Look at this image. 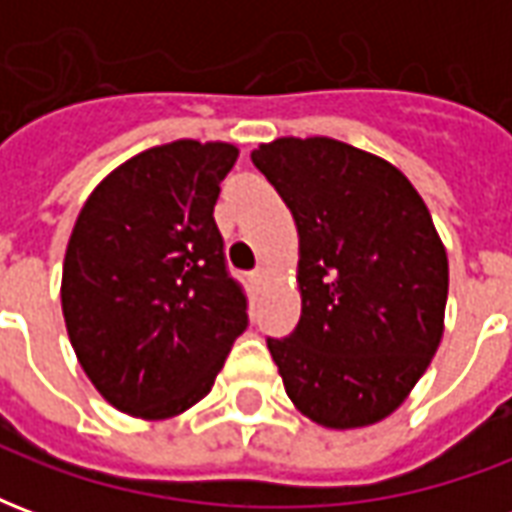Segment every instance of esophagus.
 Masks as SVG:
<instances>
[{
	"label": "esophagus",
	"instance_id": "1",
	"mask_svg": "<svg viewBox=\"0 0 512 512\" xmlns=\"http://www.w3.org/2000/svg\"><path fill=\"white\" fill-rule=\"evenodd\" d=\"M268 279H271L268 268H257V271H252V285H255V288H263V285H268Z\"/></svg>",
	"mask_w": 512,
	"mask_h": 512
}]
</instances>
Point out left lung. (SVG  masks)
Masks as SVG:
<instances>
[{"label":"left lung","mask_w":512,"mask_h":512,"mask_svg":"<svg viewBox=\"0 0 512 512\" xmlns=\"http://www.w3.org/2000/svg\"><path fill=\"white\" fill-rule=\"evenodd\" d=\"M252 164L299 230V326L268 340L285 392L323 428L376 425L444 334L450 268L428 205L395 164L329 136H282Z\"/></svg>","instance_id":"left-lung-1"}]
</instances>
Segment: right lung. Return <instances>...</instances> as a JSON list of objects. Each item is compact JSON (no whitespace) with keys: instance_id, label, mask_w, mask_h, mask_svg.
<instances>
[{"instance_id":"obj_1","label":"right lung","mask_w":512,"mask_h":512,"mask_svg":"<svg viewBox=\"0 0 512 512\" xmlns=\"http://www.w3.org/2000/svg\"><path fill=\"white\" fill-rule=\"evenodd\" d=\"M230 142L178 139L112 169L87 197L62 263V315L79 365L120 411L169 419L211 392L246 296L213 222Z\"/></svg>"}]
</instances>
